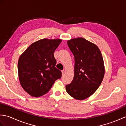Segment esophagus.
Returning a JSON list of instances; mask_svg holds the SVG:
<instances>
[{
    "instance_id": "1",
    "label": "esophagus",
    "mask_w": 126,
    "mask_h": 126,
    "mask_svg": "<svg viewBox=\"0 0 126 126\" xmlns=\"http://www.w3.org/2000/svg\"><path fill=\"white\" fill-rule=\"evenodd\" d=\"M65 73V71L64 70H62V76H64V75Z\"/></svg>"
}]
</instances>
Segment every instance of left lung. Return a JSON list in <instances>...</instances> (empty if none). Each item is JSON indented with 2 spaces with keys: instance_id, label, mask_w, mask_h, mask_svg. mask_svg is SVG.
Instances as JSON below:
<instances>
[{
  "instance_id": "1",
  "label": "left lung",
  "mask_w": 126,
  "mask_h": 126,
  "mask_svg": "<svg viewBox=\"0 0 126 126\" xmlns=\"http://www.w3.org/2000/svg\"><path fill=\"white\" fill-rule=\"evenodd\" d=\"M67 44L74 56L75 73L66 91L74 98L84 100L96 92L103 79L102 56L95 44L83 38L71 39Z\"/></svg>"
}]
</instances>
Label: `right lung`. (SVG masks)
I'll list each match as a JSON object with an SVG mask.
<instances>
[{
	"label": "right lung",
	"instance_id": "right-lung-1",
	"mask_svg": "<svg viewBox=\"0 0 126 126\" xmlns=\"http://www.w3.org/2000/svg\"><path fill=\"white\" fill-rule=\"evenodd\" d=\"M62 40L43 39L31 44L19 58L18 71L22 88L29 95L39 97L47 94L61 71L56 68L53 53Z\"/></svg>",
	"mask_w": 126,
	"mask_h": 126
}]
</instances>
